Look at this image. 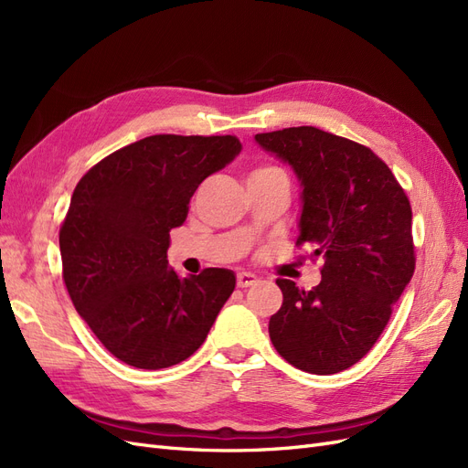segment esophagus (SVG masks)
I'll return each mask as SVG.
<instances>
[{
    "label": "esophagus",
    "instance_id": "esophagus-1",
    "mask_svg": "<svg viewBox=\"0 0 468 468\" xmlns=\"http://www.w3.org/2000/svg\"><path fill=\"white\" fill-rule=\"evenodd\" d=\"M236 282H238V287H239V289H246V287L256 285V282H258V277L253 275V273H248V271H239V273H238V277H236Z\"/></svg>",
    "mask_w": 468,
    "mask_h": 468
}]
</instances>
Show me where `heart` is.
<instances>
[{
	"label": "heart",
	"instance_id": "b5f03b06",
	"mask_svg": "<svg viewBox=\"0 0 468 468\" xmlns=\"http://www.w3.org/2000/svg\"><path fill=\"white\" fill-rule=\"evenodd\" d=\"M269 169H275V167H260V169H256V172H253V174H261V172H269ZM251 174V176H253Z\"/></svg>",
	"mask_w": 468,
	"mask_h": 468
}]
</instances>
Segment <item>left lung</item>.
I'll return each mask as SVG.
<instances>
[{"instance_id":"1","label":"left lung","mask_w":468,"mask_h":468,"mask_svg":"<svg viewBox=\"0 0 468 468\" xmlns=\"http://www.w3.org/2000/svg\"><path fill=\"white\" fill-rule=\"evenodd\" d=\"M256 143L299 179L296 244L325 260L310 291L277 279L282 304L269 337L296 369L346 371L375 346L414 275L410 201L388 165L353 140L292 126L256 134Z\"/></svg>"}]
</instances>
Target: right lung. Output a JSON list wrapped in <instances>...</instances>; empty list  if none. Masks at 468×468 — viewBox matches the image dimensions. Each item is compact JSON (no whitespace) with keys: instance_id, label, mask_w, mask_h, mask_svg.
<instances>
[{"instance_id":"add662e5","label":"right lung","mask_w":468,"mask_h":468,"mask_svg":"<svg viewBox=\"0 0 468 468\" xmlns=\"http://www.w3.org/2000/svg\"><path fill=\"white\" fill-rule=\"evenodd\" d=\"M239 152L230 134L146 136L76 186L60 229L64 282L78 314L126 365L155 371L186 361L232 294L230 269L181 277L167 248L197 187Z\"/></svg>"}]
</instances>
